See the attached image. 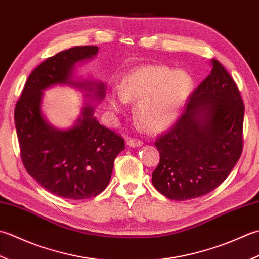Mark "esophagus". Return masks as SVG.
Here are the masks:
<instances>
[{
    "instance_id": "obj_1",
    "label": "esophagus",
    "mask_w": 259,
    "mask_h": 259,
    "mask_svg": "<svg viewBox=\"0 0 259 259\" xmlns=\"http://www.w3.org/2000/svg\"><path fill=\"white\" fill-rule=\"evenodd\" d=\"M127 145L131 147H139L143 145V141H141L139 139H130L127 141Z\"/></svg>"
}]
</instances>
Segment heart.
Instances as JSON below:
<instances>
[{
  "mask_svg": "<svg viewBox=\"0 0 259 259\" xmlns=\"http://www.w3.org/2000/svg\"><path fill=\"white\" fill-rule=\"evenodd\" d=\"M193 89V78L184 70L166 66H146L132 71L120 83L119 92H110L108 106L123 113L127 102H139L136 115L151 131L168 127Z\"/></svg>",
  "mask_w": 259,
  "mask_h": 259,
  "instance_id": "obj_1",
  "label": "heart"
}]
</instances>
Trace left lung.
<instances>
[{
  "mask_svg": "<svg viewBox=\"0 0 259 259\" xmlns=\"http://www.w3.org/2000/svg\"><path fill=\"white\" fill-rule=\"evenodd\" d=\"M211 65L210 75L190 95L184 113L155 142L160 163L152 183L171 200L211 192L241 155L245 106L239 89L218 60Z\"/></svg>",
  "mask_w": 259,
  "mask_h": 259,
  "instance_id": "1",
  "label": "left lung"
}]
</instances>
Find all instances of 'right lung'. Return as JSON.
<instances>
[{"label":"right lung","mask_w":259,"mask_h":259,"mask_svg":"<svg viewBox=\"0 0 259 259\" xmlns=\"http://www.w3.org/2000/svg\"><path fill=\"white\" fill-rule=\"evenodd\" d=\"M98 47H73L46 59L31 72L15 105L14 122L25 170L42 188L58 197L83 200L108 186L114 160L125 149L124 139L100 125L89 103L68 130H58L42 114L44 91L70 85L96 100L105 97L103 82L72 81L77 62L92 59Z\"/></svg>","instance_id":"1"}]
</instances>
